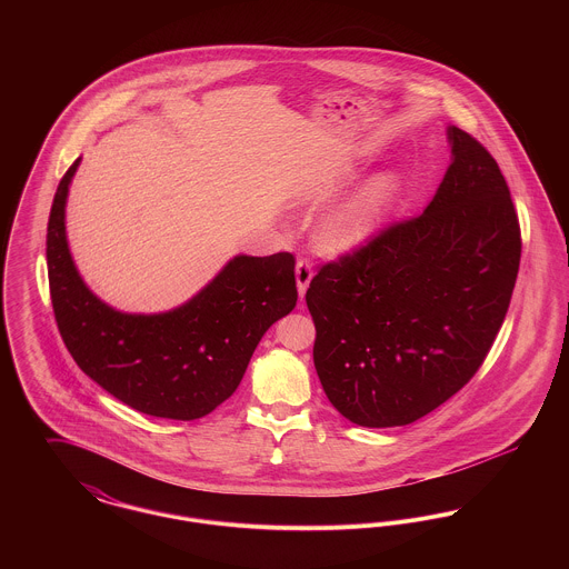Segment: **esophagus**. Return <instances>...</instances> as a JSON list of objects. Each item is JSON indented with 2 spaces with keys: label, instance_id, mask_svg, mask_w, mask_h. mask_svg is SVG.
<instances>
[{
  "label": "esophagus",
  "instance_id": "obj_1",
  "mask_svg": "<svg viewBox=\"0 0 569 569\" xmlns=\"http://www.w3.org/2000/svg\"><path fill=\"white\" fill-rule=\"evenodd\" d=\"M311 277H313V264L309 262V260H298L297 262V286H298V295L300 298L305 297V292H307V288H309V281H311Z\"/></svg>",
  "mask_w": 569,
  "mask_h": 569
}]
</instances>
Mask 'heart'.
Here are the masks:
<instances>
[{"label": "heart", "mask_w": 569, "mask_h": 569, "mask_svg": "<svg viewBox=\"0 0 569 569\" xmlns=\"http://www.w3.org/2000/svg\"><path fill=\"white\" fill-rule=\"evenodd\" d=\"M397 188V177H379L358 198H353L350 204L326 217L320 228V243L326 251H346L362 243L373 232L379 217L392 202Z\"/></svg>", "instance_id": "b5f03b06"}]
</instances>
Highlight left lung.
Wrapping results in <instances>:
<instances>
[{
	"mask_svg": "<svg viewBox=\"0 0 569 569\" xmlns=\"http://www.w3.org/2000/svg\"><path fill=\"white\" fill-rule=\"evenodd\" d=\"M452 163L420 216L326 262L305 295L326 397L360 427H403L482 367L520 264L510 188L487 147L450 128Z\"/></svg>",
	"mask_w": 569,
	"mask_h": 569,
	"instance_id": "1",
	"label": "left lung"
}]
</instances>
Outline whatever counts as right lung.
<instances>
[{
	"instance_id": "right-lung-1",
	"label": "right lung",
	"mask_w": 569,
	"mask_h": 569,
	"mask_svg": "<svg viewBox=\"0 0 569 569\" xmlns=\"http://www.w3.org/2000/svg\"><path fill=\"white\" fill-rule=\"evenodd\" d=\"M81 160L54 191L47 264L59 335L82 371L121 403L156 418L196 420L241 383L262 335L297 305L295 256H237L183 307L130 316L89 292L66 241V196Z\"/></svg>"
}]
</instances>
